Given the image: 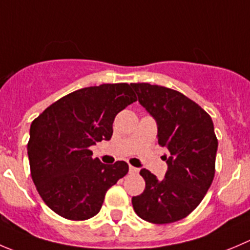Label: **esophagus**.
I'll return each instance as SVG.
<instances>
[{
	"mask_svg": "<svg viewBox=\"0 0 250 250\" xmlns=\"http://www.w3.org/2000/svg\"><path fill=\"white\" fill-rule=\"evenodd\" d=\"M139 172V168L134 166H129V173H138Z\"/></svg>",
	"mask_w": 250,
	"mask_h": 250,
	"instance_id": "34e87169",
	"label": "esophagus"
}]
</instances>
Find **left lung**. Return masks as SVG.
I'll return each instance as SVG.
<instances>
[{
	"instance_id": "left-lung-1",
	"label": "left lung",
	"mask_w": 250,
	"mask_h": 250,
	"mask_svg": "<svg viewBox=\"0 0 250 250\" xmlns=\"http://www.w3.org/2000/svg\"><path fill=\"white\" fill-rule=\"evenodd\" d=\"M139 104L157 125V142L167 147L165 178L140 169L145 189L132 198L140 219L171 224L187 217L203 200L215 176L217 138L211 117L179 91L149 83L130 84Z\"/></svg>"
}]
</instances>
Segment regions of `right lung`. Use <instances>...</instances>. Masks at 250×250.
Wrapping results in <instances>:
<instances>
[{
  "label": "right lung",
  "mask_w": 250,
  "mask_h": 250,
  "mask_svg": "<svg viewBox=\"0 0 250 250\" xmlns=\"http://www.w3.org/2000/svg\"><path fill=\"white\" fill-rule=\"evenodd\" d=\"M134 101L127 83L89 86L61 98L31 122V178L52 211L74 221L100 211L106 192L127 174L128 165L103 164L89 147L111 139L116 115Z\"/></svg>",
  "instance_id": "obj_1"
}]
</instances>
